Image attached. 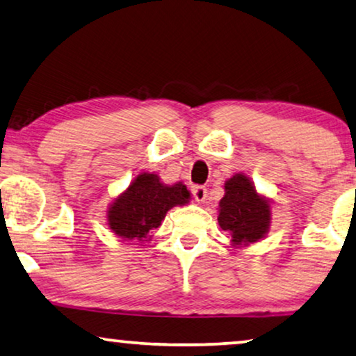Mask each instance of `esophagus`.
I'll return each instance as SVG.
<instances>
[{
  "mask_svg": "<svg viewBox=\"0 0 356 356\" xmlns=\"http://www.w3.org/2000/svg\"><path fill=\"white\" fill-rule=\"evenodd\" d=\"M193 194H194V199H196L197 202H204L207 197V189L204 186H194Z\"/></svg>",
  "mask_w": 356,
  "mask_h": 356,
  "instance_id": "1",
  "label": "esophagus"
}]
</instances>
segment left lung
<instances>
[{"label": "left lung", "mask_w": 356, "mask_h": 356, "mask_svg": "<svg viewBox=\"0 0 356 356\" xmlns=\"http://www.w3.org/2000/svg\"><path fill=\"white\" fill-rule=\"evenodd\" d=\"M225 194L218 202V225L227 232L232 246L243 248L261 241L270 228V199L257 193L245 173H235L225 181Z\"/></svg>", "instance_id": "obj_1"}]
</instances>
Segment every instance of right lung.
Listing matches in <instances>:
<instances>
[{
    "label": "right lung",
    "instance_id": "1",
    "mask_svg": "<svg viewBox=\"0 0 356 356\" xmlns=\"http://www.w3.org/2000/svg\"><path fill=\"white\" fill-rule=\"evenodd\" d=\"M191 193L183 181L165 184L159 175L140 172L106 209V225L124 241L152 240L150 232L162 225L170 209L186 206Z\"/></svg>",
    "mask_w": 356,
    "mask_h": 356
}]
</instances>
